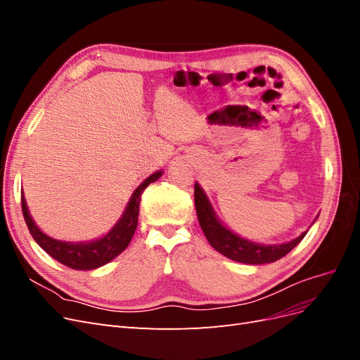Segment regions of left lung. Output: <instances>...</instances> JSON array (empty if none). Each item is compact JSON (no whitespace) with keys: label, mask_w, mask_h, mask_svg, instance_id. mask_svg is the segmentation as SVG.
<instances>
[{"label":"left lung","mask_w":360,"mask_h":360,"mask_svg":"<svg viewBox=\"0 0 360 360\" xmlns=\"http://www.w3.org/2000/svg\"><path fill=\"white\" fill-rule=\"evenodd\" d=\"M195 209H197L201 230L209 243L226 258L245 264L274 263V261L285 257L292 248H296L308 233L304 231L294 240L282 245H261L246 240V238L228 230L217 219L209 198L198 183H195Z\"/></svg>","instance_id":"8db88e82"}]
</instances>
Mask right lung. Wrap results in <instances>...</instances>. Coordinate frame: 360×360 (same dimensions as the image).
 I'll list each match as a JSON object with an SVG mask.
<instances>
[{"label": "right lung", "instance_id": "obj_1", "mask_svg": "<svg viewBox=\"0 0 360 360\" xmlns=\"http://www.w3.org/2000/svg\"><path fill=\"white\" fill-rule=\"evenodd\" d=\"M160 176L162 171H158L141 183L132 193V197H130L123 216L120 217V221L114 225L112 230L102 238H97V240L93 242H63L56 240V238L41 233L40 228L34 224L32 217L30 216L22 192V195H20V204H22L24 219L27 222L32 238H34L37 245L52 258H56L61 264L75 270H93L110 263V261L118 257L129 246L138 226L141 195H143L144 189L150 183L156 181Z\"/></svg>", "mask_w": 360, "mask_h": 360}]
</instances>
